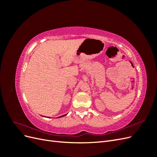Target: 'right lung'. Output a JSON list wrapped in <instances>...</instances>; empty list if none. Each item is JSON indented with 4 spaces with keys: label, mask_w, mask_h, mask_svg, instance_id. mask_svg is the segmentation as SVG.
<instances>
[{
    "label": "right lung",
    "mask_w": 157,
    "mask_h": 157,
    "mask_svg": "<svg viewBox=\"0 0 157 157\" xmlns=\"http://www.w3.org/2000/svg\"><path fill=\"white\" fill-rule=\"evenodd\" d=\"M67 114H65V115H62V116H60V117H58V118H60V117H65V115H67ZM48 118H50V117H48Z\"/></svg>",
    "instance_id": "1"
}]
</instances>
